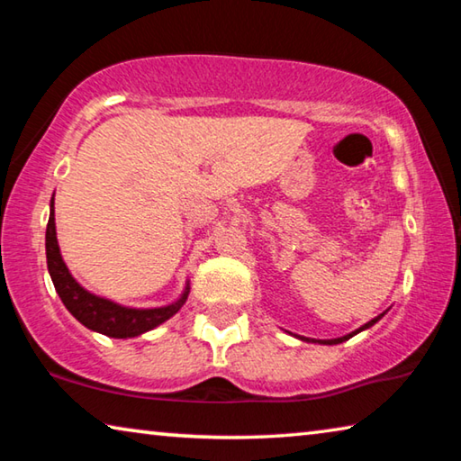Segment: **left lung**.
Returning a JSON list of instances; mask_svg holds the SVG:
<instances>
[{
  "instance_id": "8db88e82",
  "label": "left lung",
  "mask_w": 461,
  "mask_h": 461,
  "mask_svg": "<svg viewBox=\"0 0 461 461\" xmlns=\"http://www.w3.org/2000/svg\"><path fill=\"white\" fill-rule=\"evenodd\" d=\"M380 317H382V315H378V317H374V319H372V321H368V323H366V325H362V327H360V330H357V331H354V333H348V335H343V338H338V339H313V341H319V343H341V341H346V339H349V338H354V335H356V333H360V331H364V330H368V327H372L374 323H376ZM303 339H305V341H311V339H307V338H303Z\"/></svg>"
}]
</instances>
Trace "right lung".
Masks as SVG:
<instances>
[{
    "mask_svg": "<svg viewBox=\"0 0 461 461\" xmlns=\"http://www.w3.org/2000/svg\"><path fill=\"white\" fill-rule=\"evenodd\" d=\"M46 262H49L54 288H57L65 307L71 311V315L89 330L109 335V338L126 339L154 330L156 325L165 323L167 319L173 317L183 307L186 294H189V286H186V291L175 305L158 309H128L85 291L71 276V272L60 258L57 230H54V199L50 203L49 225H46Z\"/></svg>",
    "mask_w": 461,
    "mask_h": 461,
    "instance_id": "add662e5",
    "label": "right lung"
}]
</instances>
